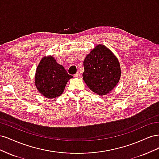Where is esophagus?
<instances>
[{"label":"esophagus","instance_id":"esophagus-1","mask_svg":"<svg viewBox=\"0 0 159 159\" xmlns=\"http://www.w3.org/2000/svg\"><path fill=\"white\" fill-rule=\"evenodd\" d=\"M80 76H81V75H80V74L79 73V72H77V73L74 75L75 78H80Z\"/></svg>","mask_w":159,"mask_h":159}]
</instances>
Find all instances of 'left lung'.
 <instances>
[{
    "instance_id": "8db88e82",
    "label": "left lung",
    "mask_w": 159,
    "mask_h": 159,
    "mask_svg": "<svg viewBox=\"0 0 159 159\" xmlns=\"http://www.w3.org/2000/svg\"><path fill=\"white\" fill-rule=\"evenodd\" d=\"M83 79L89 88L99 95L111 91L121 76L119 62L107 48L99 44L85 57Z\"/></svg>"
}]
</instances>
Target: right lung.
I'll return each instance as SVG.
<instances>
[{
    "mask_svg": "<svg viewBox=\"0 0 159 159\" xmlns=\"http://www.w3.org/2000/svg\"><path fill=\"white\" fill-rule=\"evenodd\" d=\"M73 76L67 73L54 57L45 56L37 68L35 83L38 90L44 97L54 98L63 93L67 82Z\"/></svg>",
    "mask_w": 159,
    "mask_h": 159,
    "instance_id": "right-lung-1",
    "label": "right lung"
}]
</instances>
